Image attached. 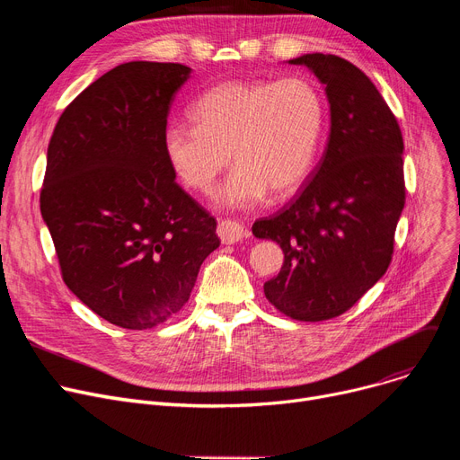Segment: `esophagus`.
I'll return each instance as SVG.
<instances>
[{
  "mask_svg": "<svg viewBox=\"0 0 460 460\" xmlns=\"http://www.w3.org/2000/svg\"><path fill=\"white\" fill-rule=\"evenodd\" d=\"M217 236L222 238L224 244H234L238 240H243L248 236V231L240 226L238 222H231V220H224L217 224Z\"/></svg>",
  "mask_w": 460,
  "mask_h": 460,
  "instance_id": "esophagus-1",
  "label": "esophagus"
}]
</instances>
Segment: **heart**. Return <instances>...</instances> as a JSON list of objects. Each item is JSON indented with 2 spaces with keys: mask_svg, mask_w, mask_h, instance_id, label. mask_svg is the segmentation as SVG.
Segmentation results:
<instances>
[{
  "mask_svg": "<svg viewBox=\"0 0 460 460\" xmlns=\"http://www.w3.org/2000/svg\"><path fill=\"white\" fill-rule=\"evenodd\" d=\"M196 125L164 130V155L193 191H208L227 165L238 164L216 193L224 208H253L296 191L315 162L324 106L304 78L281 82L231 80L207 89L191 106Z\"/></svg>",
  "mask_w": 460,
  "mask_h": 460,
  "instance_id": "heart-1",
  "label": "heart"
}]
</instances>
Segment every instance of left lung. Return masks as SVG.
<instances>
[{
  "label": "left lung",
  "mask_w": 460,
  "mask_h": 460,
  "mask_svg": "<svg viewBox=\"0 0 460 460\" xmlns=\"http://www.w3.org/2000/svg\"><path fill=\"white\" fill-rule=\"evenodd\" d=\"M324 85L330 136L298 198L252 227L285 253L264 296L283 315L317 323L340 317L385 274L404 207L402 134L375 84L332 54H305Z\"/></svg>",
  "instance_id": "obj_1"
}]
</instances>
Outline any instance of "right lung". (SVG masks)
Segmentation results:
<instances>
[{"mask_svg":"<svg viewBox=\"0 0 460 460\" xmlns=\"http://www.w3.org/2000/svg\"><path fill=\"white\" fill-rule=\"evenodd\" d=\"M190 75L181 63L119 65L66 106L48 145L40 212L63 281L127 330L179 313L220 246L216 220L175 182L162 145Z\"/></svg>","mask_w":460,"mask_h":460,"instance_id":"right-lung-1","label":"right lung"}]
</instances>
